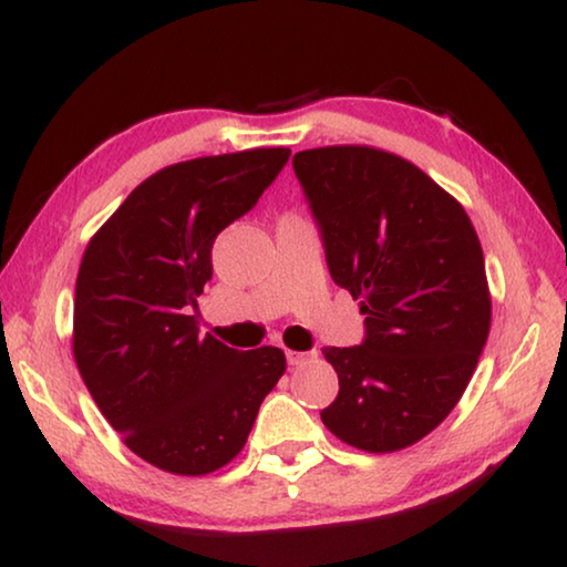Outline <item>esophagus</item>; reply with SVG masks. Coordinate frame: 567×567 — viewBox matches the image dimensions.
<instances>
[{"mask_svg": "<svg viewBox=\"0 0 567 567\" xmlns=\"http://www.w3.org/2000/svg\"><path fill=\"white\" fill-rule=\"evenodd\" d=\"M317 358V352H299V350H289L286 352V360H289L291 368H299V365H307L311 360Z\"/></svg>", "mask_w": 567, "mask_h": 567, "instance_id": "esophagus-1", "label": "esophagus"}]
</instances>
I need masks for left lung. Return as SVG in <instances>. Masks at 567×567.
I'll list each match as a JSON object with an SVG mask.
<instances>
[{
  "mask_svg": "<svg viewBox=\"0 0 567 567\" xmlns=\"http://www.w3.org/2000/svg\"><path fill=\"white\" fill-rule=\"evenodd\" d=\"M332 281L360 299L365 338L324 348L340 379L322 409L365 453L420 442L453 412L488 340L491 293L465 209L399 155L330 145L293 155Z\"/></svg>",
  "mask_w": 567,
  "mask_h": 567,
  "instance_id": "obj_1",
  "label": "left lung"
}]
</instances>
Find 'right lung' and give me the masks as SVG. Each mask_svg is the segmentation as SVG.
Masks as SVG:
<instances>
[{"mask_svg":"<svg viewBox=\"0 0 567 567\" xmlns=\"http://www.w3.org/2000/svg\"><path fill=\"white\" fill-rule=\"evenodd\" d=\"M289 147L176 163L135 188L86 245L73 299V358L125 445L161 471L207 475L248 442L286 371L284 350L240 352L192 311L212 245L256 207Z\"/></svg>","mask_w":567,"mask_h":567,"instance_id":"right-lung-1","label":"right lung"}]
</instances>
